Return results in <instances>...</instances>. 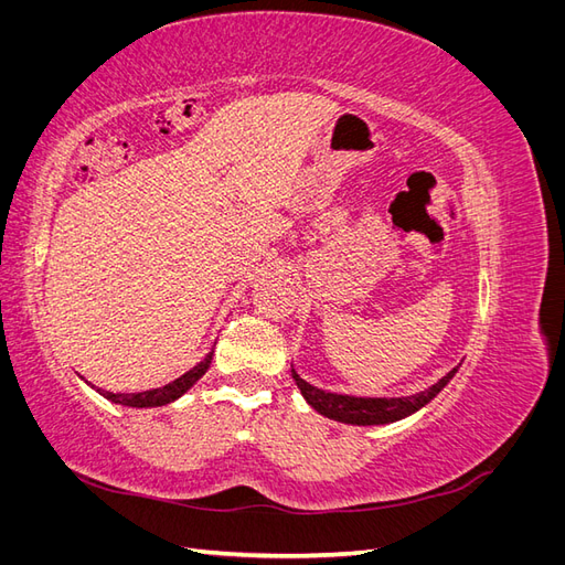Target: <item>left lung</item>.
<instances>
[{
  "label": "left lung",
  "instance_id": "8db88e82",
  "mask_svg": "<svg viewBox=\"0 0 565 565\" xmlns=\"http://www.w3.org/2000/svg\"><path fill=\"white\" fill-rule=\"evenodd\" d=\"M457 370H459V365L452 367L446 377H440L429 388L413 393V396H398V398L349 396V393L322 391V388L313 386L311 382L301 380L295 367H292V377L301 391V396L316 409V413L330 417L334 422L355 424V426H374V424L398 422V419H405L413 413H417V409H422L426 403H431L438 393L448 386V382L455 377Z\"/></svg>",
  "mask_w": 565,
  "mask_h": 565
}]
</instances>
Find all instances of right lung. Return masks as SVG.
Listing matches in <instances>:
<instances>
[{
    "mask_svg": "<svg viewBox=\"0 0 565 565\" xmlns=\"http://www.w3.org/2000/svg\"><path fill=\"white\" fill-rule=\"evenodd\" d=\"M212 355H214V349L202 358V361L191 367L188 372H183L179 380L169 382L160 388H150V391H139V393H113V391H106V388H98L94 386L92 382H87L92 388H96L100 396L113 401V403H119V405H127V407H160V405H167V403H174L177 398H181L183 393L191 388L204 372L210 370L212 365Z\"/></svg>",
    "mask_w": 565,
    "mask_h": 565,
    "instance_id": "obj_1",
    "label": "right lung"
}]
</instances>
